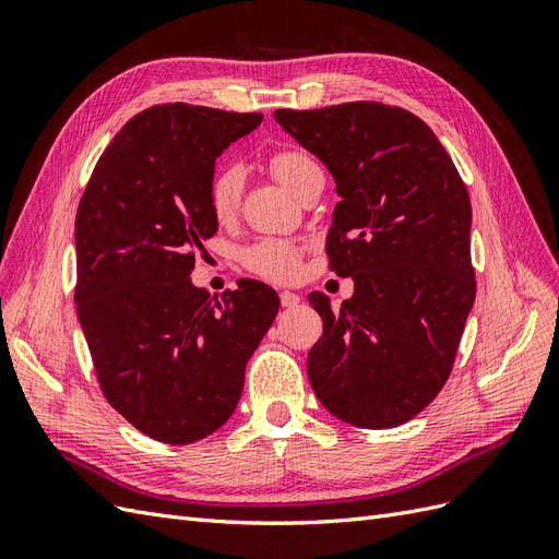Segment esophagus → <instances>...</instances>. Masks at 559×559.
<instances>
[{"mask_svg":"<svg viewBox=\"0 0 559 559\" xmlns=\"http://www.w3.org/2000/svg\"><path fill=\"white\" fill-rule=\"evenodd\" d=\"M280 302H282V308H296L300 302V296L294 294V292H282Z\"/></svg>","mask_w":559,"mask_h":559,"instance_id":"esophagus-1","label":"esophagus"}]
</instances>
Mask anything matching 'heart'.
<instances>
[{
	"mask_svg": "<svg viewBox=\"0 0 559 559\" xmlns=\"http://www.w3.org/2000/svg\"><path fill=\"white\" fill-rule=\"evenodd\" d=\"M270 173L294 195L300 186L314 173H319L317 160L300 148H284L270 158ZM242 198V170L235 165H222L210 179V207L218 222H228L240 207ZM300 245L294 240L265 238L253 242L242 251V263L253 275L265 280L289 282L298 275L300 267Z\"/></svg>",
	"mask_w": 559,
	"mask_h": 559,
	"instance_id": "obj_1",
	"label": "heart"
}]
</instances>
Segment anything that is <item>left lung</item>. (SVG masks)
Wrapping results in <instances>:
<instances>
[{
	"label": "left lung",
	"mask_w": 559,
	"mask_h": 559,
	"mask_svg": "<svg viewBox=\"0 0 559 559\" xmlns=\"http://www.w3.org/2000/svg\"><path fill=\"white\" fill-rule=\"evenodd\" d=\"M275 121L333 175L329 265L354 280L341 310L308 296L324 319L310 384L347 425H405L450 378L476 300L466 186L431 128L401 107L277 109Z\"/></svg>",
	"instance_id": "obj_1"
}]
</instances>
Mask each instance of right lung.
<instances>
[{
    "label": "right lung",
    "instance_id": "right-lung-1",
    "mask_svg": "<svg viewBox=\"0 0 559 559\" xmlns=\"http://www.w3.org/2000/svg\"><path fill=\"white\" fill-rule=\"evenodd\" d=\"M263 114L158 105L118 130L76 212V312L105 399L154 441L224 427L277 294L257 280L210 298L191 282L218 228L214 163Z\"/></svg>",
    "mask_w": 559,
    "mask_h": 559
}]
</instances>
